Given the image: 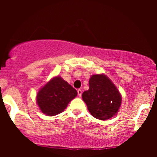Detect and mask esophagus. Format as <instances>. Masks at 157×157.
<instances>
[{"label":"esophagus","instance_id":"1","mask_svg":"<svg viewBox=\"0 0 157 157\" xmlns=\"http://www.w3.org/2000/svg\"><path fill=\"white\" fill-rule=\"evenodd\" d=\"M77 93H78V96L80 97V96H81V95H82V90H80V89L77 90Z\"/></svg>","mask_w":157,"mask_h":157}]
</instances>
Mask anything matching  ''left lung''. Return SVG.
I'll list each match as a JSON object with an SVG mask.
<instances>
[{"instance_id":"obj_1","label":"left lung","mask_w":157,"mask_h":157,"mask_svg":"<svg viewBox=\"0 0 157 157\" xmlns=\"http://www.w3.org/2000/svg\"><path fill=\"white\" fill-rule=\"evenodd\" d=\"M90 88L82 94L89 112L94 118L106 120L118 112L121 96L112 80L105 74H95L89 80Z\"/></svg>"}]
</instances>
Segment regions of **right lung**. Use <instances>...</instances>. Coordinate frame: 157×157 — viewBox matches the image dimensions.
<instances>
[{"label": "right lung", "mask_w": 157, "mask_h": 157, "mask_svg": "<svg viewBox=\"0 0 157 157\" xmlns=\"http://www.w3.org/2000/svg\"><path fill=\"white\" fill-rule=\"evenodd\" d=\"M77 95L75 89L57 76L39 90L36 96V102L42 113L54 116L62 112Z\"/></svg>", "instance_id": "1"}]
</instances>
